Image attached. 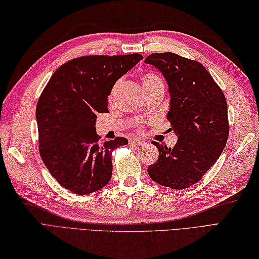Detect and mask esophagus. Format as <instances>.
<instances>
[{
    "instance_id": "1",
    "label": "esophagus",
    "mask_w": 259,
    "mask_h": 259,
    "mask_svg": "<svg viewBox=\"0 0 259 259\" xmlns=\"http://www.w3.org/2000/svg\"><path fill=\"white\" fill-rule=\"evenodd\" d=\"M130 143L131 144H134V145H137V146H143V145L145 144V142L142 141V140H131Z\"/></svg>"
}]
</instances>
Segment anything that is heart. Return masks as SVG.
I'll return each mask as SVG.
<instances>
[{
  "mask_svg": "<svg viewBox=\"0 0 259 259\" xmlns=\"http://www.w3.org/2000/svg\"><path fill=\"white\" fill-rule=\"evenodd\" d=\"M142 83H143V87L145 89V88H148L150 85H154V84H157V83H162V80H161L159 75L155 73V72H146V73H144L142 75ZM118 84H119V80L116 81L115 83L113 84L111 92H110V100L113 98V96H114V93L117 89Z\"/></svg>",
  "mask_w": 259,
  "mask_h": 259,
  "instance_id": "1",
  "label": "heart"
}]
</instances>
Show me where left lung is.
Segmentation results:
<instances>
[{"mask_svg": "<svg viewBox=\"0 0 259 259\" xmlns=\"http://www.w3.org/2000/svg\"><path fill=\"white\" fill-rule=\"evenodd\" d=\"M158 68L169 85L167 118L178 136L175 147L153 142L158 159L147 169L157 184L181 190L202 179L218 160L229 138L224 93L200 62L174 53H156L145 59Z\"/></svg>", "mask_w": 259, "mask_h": 259, "instance_id": "left-lung-1", "label": "left lung"}]
</instances>
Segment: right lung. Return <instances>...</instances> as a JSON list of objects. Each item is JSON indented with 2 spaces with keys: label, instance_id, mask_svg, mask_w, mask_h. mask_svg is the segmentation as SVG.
I'll return each mask as SVG.
<instances>
[{
  "label": "right lung",
  "instance_id": "right-lung-1",
  "mask_svg": "<svg viewBox=\"0 0 259 259\" xmlns=\"http://www.w3.org/2000/svg\"><path fill=\"white\" fill-rule=\"evenodd\" d=\"M143 59L140 54L82 56L60 66L36 106L39 154L50 175L67 190L84 195L112 177V151L125 137L100 144L98 113L108 112L117 79Z\"/></svg>",
  "mask_w": 259,
  "mask_h": 259
}]
</instances>
